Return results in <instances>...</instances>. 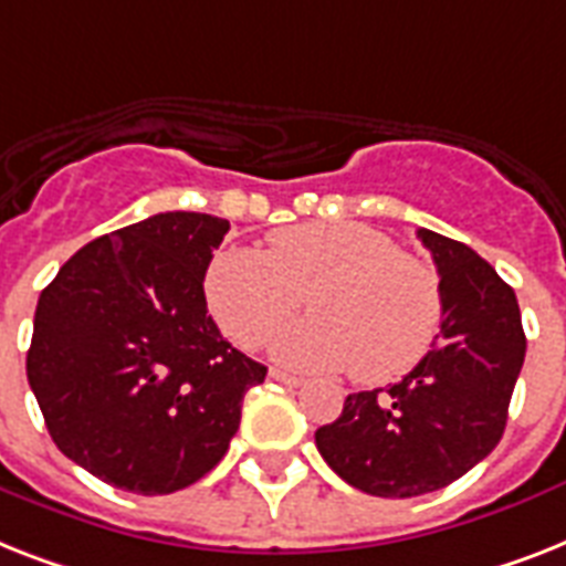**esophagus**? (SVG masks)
I'll list each match as a JSON object with an SVG mask.
<instances>
[{
    "mask_svg": "<svg viewBox=\"0 0 566 566\" xmlns=\"http://www.w3.org/2000/svg\"><path fill=\"white\" fill-rule=\"evenodd\" d=\"M270 378L279 380V384H284V387H302V384H305L302 378H296V375H287V371H282V369H270Z\"/></svg>",
    "mask_w": 566,
    "mask_h": 566,
    "instance_id": "esophagus-1",
    "label": "esophagus"
}]
</instances>
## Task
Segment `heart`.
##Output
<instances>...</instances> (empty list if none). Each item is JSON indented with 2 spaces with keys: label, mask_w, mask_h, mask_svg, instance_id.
Masks as SVG:
<instances>
[{
  "label": "heart",
  "mask_w": 566,
  "mask_h": 566,
  "mask_svg": "<svg viewBox=\"0 0 566 566\" xmlns=\"http://www.w3.org/2000/svg\"><path fill=\"white\" fill-rule=\"evenodd\" d=\"M307 296L311 319L273 339L293 369H346L378 387L412 371L442 328V282L430 264L398 252L363 223L325 220L279 229L268 255L223 250L206 273V302L238 346L255 348Z\"/></svg>",
  "instance_id": "heart-1"
}]
</instances>
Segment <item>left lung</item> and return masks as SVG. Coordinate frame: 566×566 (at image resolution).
<instances>
[{
	"label": "left lung",
	"instance_id": "left-lung-1",
	"mask_svg": "<svg viewBox=\"0 0 566 566\" xmlns=\"http://www.w3.org/2000/svg\"><path fill=\"white\" fill-rule=\"evenodd\" d=\"M418 238L442 275V331L389 389L348 395L316 448L371 497H418L468 474L503 439L526 357L517 296L471 247L430 229Z\"/></svg>",
	"mask_w": 566,
	"mask_h": 566
}]
</instances>
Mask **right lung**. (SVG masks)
Instances as JSON below:
<instances>
[{
	"mask_svg": "<svg viewBox=\"0 0 566 566\" xmlns=\"http://www.w3.org/2000/svg\"><path fill=\"white\" fill-rule=\"evenodd\" d=\"M229 220L163 211L101 235L40 293L29 371L60 453L133 494L206 476L268 366L220 337L203 279Z\"/></svg>",
	"mask_w": 566,
	"mask_h": 566,
	"instance_id": "add662e5",
	"label": "right lung"
}]
</instances>
